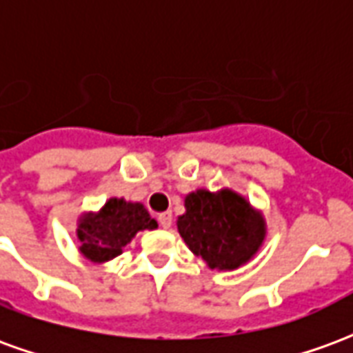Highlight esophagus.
<instances>
[{
  "instance_id": "1",
  "label": "esophagus",
  "mask_w": 353,
  "mask_h": 353,
  "mask_svg": "<svg viewBox=\"0 0 353 353\" xmlns=\"http://www.w3.org/2000/svg\"><path fill=\"white\" fill-rule=\"evenodd\" d=\"M172 221H174V217L170 212H164V214L159 215V223H161L162 229H170L172 227Z\"/></svg>"
}]
</instances>
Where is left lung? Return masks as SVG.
I'll list each match as a JSON object with an SVG mask.
<instances>
[{"mask_svg":"<svg viewBox=\"0 0 353 353\" xmlns=\"http://www.w3.org/2000/svg\"><path fill=\"white\" fill-rule=\"evenodd\" d=\"M177 230L210 268L234 270L259 252L266 223L238 192L199 189L185 196V214L177 217Z\"/></svg>","mask_w":353,"mask_h":353,"instance_id":"obj_1","label":"left lung"}]
</instances>
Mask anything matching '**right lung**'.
Segmentation results:
<instances>
[{
  "mask_svg": "<svg viewBox=\"0 0 353 353\" xmlns=\"http://www.w3.org/2000/svg\"><path fill=\"white\" fill-rule=\"evenodd\" d=\"M159 225L143 204L109 199L100 212L85 214L77 225L79 252L92 263H105L123 253V248L139 230H153Z\"/></svg>",
  "mask_w": 353,
  "mask_h": 353,
  "instance_id": "add662e5",
  "label": "right lung"
}]
</instances>
